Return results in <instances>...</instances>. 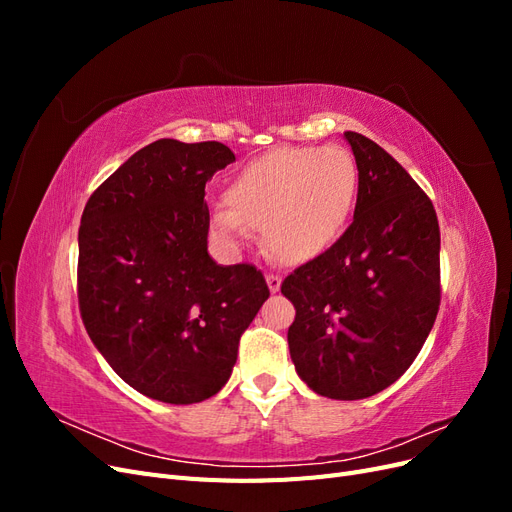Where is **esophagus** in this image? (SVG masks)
I'll return each mask as SVG.
<instances>
[{
  "label": "esophagus",
  "mask_w": 512,
  "mask_h": 512,
  "mask_svg": "<svg viewBox=\"0 0 512 512\" xmlns=\"http://www.w3.org/2000/svg\"><path fill=\"white\" fill-rule=\"evenodd\" d=\"M267 284H269V290L271 292H277L282 286V277L277 273H267Z\"/></svg>",
  "instance_id": "1"
}]
</instances>
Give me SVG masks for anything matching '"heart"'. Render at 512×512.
<instances>
[{"label":"heart","mask_w":512,"mask_h":512,"mask_svg":"<svg viewBox=\"0 0 512 512\" xmlns=\"http://www.w3.org/2000/svg\"><path fill=\"white\" fill-rule=\"evenodd\" d=\"M359 190V168L344 147H277L228 181L226 207L211 224L228 241L262 230L271 258L301 265L342 235Z\"/></svg>","instance_id":"obj_1"}]
</instances>
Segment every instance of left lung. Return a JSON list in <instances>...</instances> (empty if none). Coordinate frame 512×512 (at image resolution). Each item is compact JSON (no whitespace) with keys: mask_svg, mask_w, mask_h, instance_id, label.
Segmentation results:
<instances>
[{"mask_svg":"<svg viewBox=\"0 0 512 512\" xmlns=\"http://www.w3.org/2000/svg\"><path fill=\"white\" fill-rule=\"evenodd\" d=\"M359 168L354 220L294 269L282 294L297 316L290 359L314 393L365 399L406 374L440 309V226L429 196L393 156L346 132Z\"/></svg>","mask_w":512,"mask_h":512,"instance_id":"obj_1","label":"left lung"}]
</instances>
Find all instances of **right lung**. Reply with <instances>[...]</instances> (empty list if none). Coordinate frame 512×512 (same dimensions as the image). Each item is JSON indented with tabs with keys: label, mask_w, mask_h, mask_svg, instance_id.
I'll return each mask as SVG.
<instances>
[{
	"label": "right lung",
	"mask_w": 512,
	"mask_h": 512,
	"mask_svg": "<svg viewBox=\"0 0 512 512\" xmlns=\"http://www.w3.org/2000/svg\"><path fill=\"white\" fill-rule=\"evenodd\" d=\"M235 160L218 141L136 151L89 196L76 292L91 342L132 389L164 404L218 393L269 297L254 265L207 254L205 183Z\"/></svg>",
	"instance_id": "add662e5"
}]
</instances>
